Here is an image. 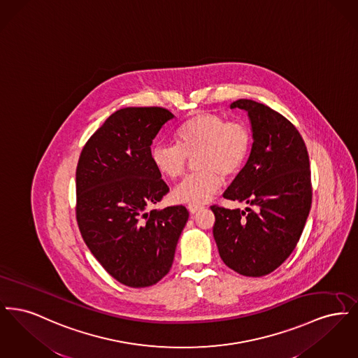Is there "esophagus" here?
<instances>
[{"instance_id": "1", "label": "esophagus", "mask_w": 358, "mask_h": 358, "mask_svg": "<svg viewBox=\"0 0 358 358\" xmlns=\"http://www.w3.org/2000/svg\"><path fill=\"white\" fill-rule=\"evenodd\" d=\"M203 208H204L203 205H189V206H187V209H189V212H190V213H196V212L201 210Z\"/></svg>"}]
</instances>
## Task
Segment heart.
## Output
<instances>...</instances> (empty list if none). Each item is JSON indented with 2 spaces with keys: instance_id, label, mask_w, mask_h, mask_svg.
I'll use <instances>...</instances> for the list:
<instances>
[{
  "instance_id": "1",
  "label": "heart",
  "mask_w": 358,
  "mask_h": 358,
  "mask_svg": "<svg viewBox=\"0 0 358 358\" xmlns=\"http://www.w3.org/2000/svg\"><path fill=\"white\" fill-rule=\"evenodd\" d=\"M176 145L157 143L150 159L155 171L168 180L180 178L187 169V158L194 159L199 171L173 190L180 204L201 205L222 187V176H236L244 166L252 145L250 129L241 122H229L222 115L200 113L178 126Z\"/></svg>"
}]
</instances>
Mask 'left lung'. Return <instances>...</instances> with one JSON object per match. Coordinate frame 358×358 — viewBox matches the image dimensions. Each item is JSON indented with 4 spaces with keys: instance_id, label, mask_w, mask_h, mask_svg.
<instances>
[{
    "instance_id": "8db88e82",
    "label": "left lung",
    "mask_w": 358,
    "mask_h": 358,
    "mask_svg": "<svg viewBox=\"0 0 358 358\" xmlns=\"http://www.w3.org/2000/svg\"><path fill=\"white\" fill-rule=\"evenodd\" d=\"M231 108L248 113L254 143L222 197L255 209L212 205L213 238L231 270L264 276L291 255L305 228L313 199L308 154L296 127L268 106L238 99Z\"/></svg>"
}]
</instances>
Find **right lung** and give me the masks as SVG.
Masks as SVG:
<instances>
[{
    "label": "right lung",
    "instance_id": "right-lung-1",
    "mask_svg": "<svg viewBox=\"0 0 358 358\" xmlns=\"http://www.w3.org/2000/svg\"><path fill=\"white\" fill-rule=\"evenodd\" d=\"M173 118L164 107H126L90 136L76 168V220L91 254L129 287H149L169 273L189 212L152 209L169 192L150 146Z\"/></svg>",
    "mask_w": 358,
    "mask_h": 358
}]
</instances>
